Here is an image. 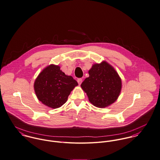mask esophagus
<instances>
[{
	"mask_svg": "<svg viewBox=\"0 0 160 160\" xmlns=\"http://www.w3.org/2000/svg\"><path fill=\"white\" fill-rule=\"evenodd\" d=\"M77 82H78V83L79 85H80L82 83V78H78L77 79Z\"/></svg>",
	"mask_w": 160,
	"mask_h": 160,
	"instance_id": "obj_1",
	"label": "esophagus"
}]
</instances>
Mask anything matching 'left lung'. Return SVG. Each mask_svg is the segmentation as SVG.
Masks as SVG:
<instances>
[{"instance_id":"left-lung-1","label":"left lung","mask_w":160,"mask_h":160,"mask_svg":"<svg viewBox=\"0 0 160 160\" xmlns=\"http://www.w3.org/2000/svg\"><path fill=\"white\" fill-rule=\"evenodd\" d=\"M89 77L81 84L89 101L94 106L103 108L113 103L122 88L118 73L106 62L94 64L88 72Z\"/></svg>"}]
</instances>
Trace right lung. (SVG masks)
<instances>
[{"label":"right lung","instance_id":"right-lung-1","mask_svg":"<svg viewBox=\"0 0 160 160\" xmlns=\"http://www.w3.org/2000/svg\"><path fill=\"white\" fill-rule=\"evenodd\" d=\"M78 83L71 76L66 75L58 66L50 65L38 75L34 90L38 100L47 106L56 108L68 100Z\"/></svg>","mask_w":160,"mask_h":160}]
</instances>
